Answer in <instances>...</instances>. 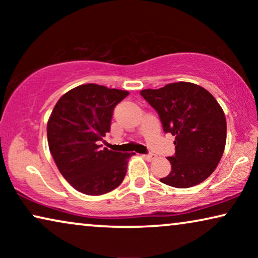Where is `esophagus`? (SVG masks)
Masks as SVG:
<instances>
[{
	"instance_id": "1",
	"label": "esophagus",
	"mask_w": 258,
	"mask_h": 258,
	"mask_svg": "<svg viewBox=\"0 0 258 258\" xmlns=\"http://www.w3.org/2000/svg\"><path fill=\"white\" fill-rule=\"evenodd\" d=\"M143 158H144V160H147V161H153V160H155V158H156V155H154V154L143 155Z\"/></svg>"
}]
</instances>
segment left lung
<instances>
[{"instance_id": "obj_1", "label": "left lung", "mask_w": 258, "mask_h": 258, "mask_svg": "<svg viewBox=\"0 0 258 258\" xmlns=\"http://www.w3.org/2000/svg\"><path fill=\"white\" fill-rule=\"evenodd\" d=\"M140 94L157 111L164 133L175 136V155L168 157L171 171L161 182L191 188L206 181L221 161L227 141V121L218 102L190 82L169 83Z\"/></svg>"}]
</instances>
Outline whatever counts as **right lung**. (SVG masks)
I'll list each match as a JSON object with an SVG mask.
<instances>
[{
	"mask_svg": "<svg viewBox=\"0 0 258 258\" xmlns=\"http://www.w3.org/2000/svg\"><path fill=\"white\" fill-rule=\"evenodd\" d=\"M128 91L95 83L69 90L57 101L47 124L49 150L63 177L77 191L107 194L121 184L134 153L101 149L110 132L116 104Z\"/></svg>",
	"mask_w": 258,
	"mask_h": 258,
	"instance_id": "right-lung-1",
	"label": "right lung"
}]
</instances>
